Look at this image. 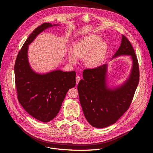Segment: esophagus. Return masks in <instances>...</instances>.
I'll use <instances>...</instances> for the list:
<instances>
[{
  "label": "esophagus",
  "mask_w": 153,
  "mask_h": 153,
  "mask_svg": "<svg viewBox=\"0 0 153 153\" xmlns=\"http://www.w3.org/2000/svg\"><path fill=\"white\" fill-rule=\"evenodd\" d=\"M76 83L77 84V83L79 82L80 80V77L79 76H77V77H76Z\"/></svg>",
  "instance_id": "obj_1"
}]
</instances>
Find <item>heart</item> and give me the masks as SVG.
<instances>
[{"label":"heart","mask_w":153,"mask_h":153,"mask_svg":"<svg viewBox=\"0 0 153 153\" xmlns=\"http://www.w3.org/2000/svg\"><path fill=\"white\" fill-rule=\"evenodd\" d=\"M101 38L96 35L85 37L79 40L74 47V54L70 55V59L72 62H76V57L80 59L85 58L93 52L86 58V63L90 67H96L102 61L105 47L103 43L100 44Z\"/></svg>","instance_id":"1"}]
</instances>
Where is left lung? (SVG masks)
<instances>
[{
    "label": "left lung",
    "instance_id": "1",
    "mask_svg": "<svg viewBox=\"0 0 153 153\" xmlns=\"http://www.w3.org/2000/svg\"><path fill=\"white\" fill-rule=\"evenodd\" d=\"M129 55L133 68L128 79L116 88H108L106 83L107 65L85 69L77 85L80 102L84 116L90 124L101 128L114 123L128 110L139 82L137 56L129 40L122 35L120 46L113 57Z\"/></svg>",
    "mask_w": 153,
    "mask_h": 153
}]
</instances>
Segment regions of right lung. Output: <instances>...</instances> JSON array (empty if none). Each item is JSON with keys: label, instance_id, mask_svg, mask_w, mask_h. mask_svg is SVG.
Listing matches in <instances>:
<instances>
[{"label": "right lung", "instance_id": "right-lung-1", "mask_svg": "<svg viewBox=\"0 0 153 153\" xmlns=\"http://www.w3.org/2000/svg\"><path fill=\"white\" fill-rule=\"evenodd\" d=\"M51 27L50 23H43L33 31L19 51L14 65L18 100L30 115L43 122H50L57 115L67 91L76 83L74 71L56 70L40 74L30 66L28 45L39 33Z\"/></svg>", "mask_w": 153, "mask_h": 153}]
</instances>
